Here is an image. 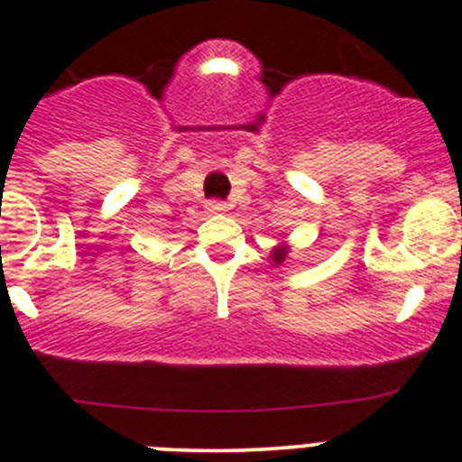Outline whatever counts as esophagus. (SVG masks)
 Returning a JSON list of instances; mask_svg holds the SVG:
<instances>
[{
  "mask_svg": "<svg viewBox=\"0 0 462 462\" xmlns=\"http://www.w3.org/2000/svg\"><path fill=\"white\" fill-rule=\"evenodd\" d=\"M208 212L209 214L227 212V203H223V200H209V203H208Z\"/></svg>",
  "mask_w": 462,
  "mask_h": 462,
  "instance_id": "1",
  "label": "esophagus"
}]
</instances>
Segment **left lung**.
<instances>
[{"label": "left lung", "instance_id": "left-lung-1", "mask_svg": "<svg viewBox=\"0 0 462 462\" xmlns=\"http://www.w3.org/2000/svg\"><path fill=\"white\" fill-rule=\"evenodd\" d=\"M286 257V248H277L275 253H273V262H284Z\"/></svg>", "mask_w": 462, "mask_h": 462}]
</instances>
